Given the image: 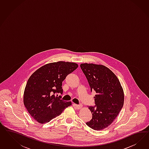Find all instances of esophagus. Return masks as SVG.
Listing matches in <instances>:
<instances>
[{"instance_id": "34e87169", "label": "esophagus", "mask_w": 149, "mask_h": 149, "mask_svg": "<svg viewBox=\"0 0 149 149\" xmlns=\"http://www.w3.org/2000/svg\"><path fill=\"white\" fill-rule=\"evenodd\" d=\"M75 107H77V109H79L81 108H82V105L81 104H79V105L75 104Z\"/></svg>"}]
</instances>
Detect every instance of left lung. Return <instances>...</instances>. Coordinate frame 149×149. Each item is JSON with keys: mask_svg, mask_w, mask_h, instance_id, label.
I'll return each instance as SVG.
<instances>
[{"mask_svg": "<svg viewBox=\"0 0 149 149\" xmlns=\"http://www.w3.org/2000/svg\"><path fill=\"white\" fill-rule=\"evenodd\" d=\"M81 70L86 76L91 91H95V105L88 107L92 118L86 124L99 131L110 126L122 109L124 93L115 74L103 65L82 63Z\"/></svg>", "mask_w": 149, "mask_h": 149, "instance_id": "left-lung-1", "label": "left lung"}]
</instances>
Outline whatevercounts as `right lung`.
<instances>
[{"mask_svg": "<svg viewBox=\"0 0 149 149\" xmlns=\"http://www.w3.org/2000/svg\"><path fill=\"white\" fill-rule=\"evenodd\" d=\"M78 67L77 64L59 61L45 64L29 78L24 89L23 103L29 113L40 123H45L60 115L72 105L56 97L62 94V82Z\"/></svg>", "mask_w": 149, "mask_h": 149, "instance_id": "obj_1", "label": "right lung"}]
</instances>
